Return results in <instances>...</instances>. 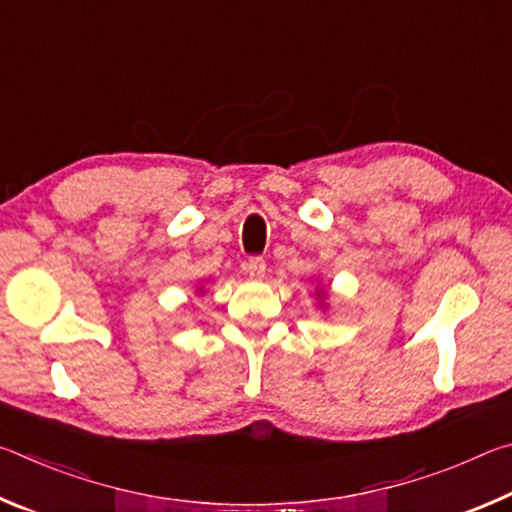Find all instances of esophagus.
Segmentation results:
<instances>
[{"mask_svg":"<svg viewBox=\"0 0 512 512\" xmlns=\"http://www.w3.org/2000/svg\"><path fill=\"white\" fill-rule=\"evenodd\" d=\"M246 273L250 277H255V280H262L264 273H266V259L264 257H250L246 262Z\"/></svg>","mask_w":512,"mask_h":512,"instance_id":"1","label":"esophagus"}]
</instances>
